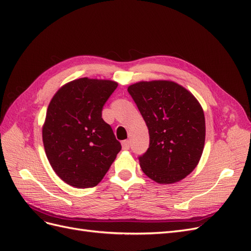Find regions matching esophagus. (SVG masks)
I'll use <instances>...</instances> for the list:
<instances>
[{
  "mask_svg": "<svg viewBox=\"0 0 251 251\" xmlns=\"http://www.w3.org/2000/svg\"><path fill=\"white\" fill-rule=\"evenodd\" d=\"M121 146H123L124 150H128V149H130V141L124 140L123 142H121Z\"/></svg>",
  "mask_w": 251,
  "mask_h": 251,
  "instance_id": "1",
  "label": "esophagus"
}]
</instances>
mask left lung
<instances>
[{"label":"left lung","mask_w":251,"mask_h":251,"mask_svg":"<svg viewBox=\"0 0 251 251\" xmlns=\"http://www.w3.org/2000/svg\"><path fill=\"white\" fill-rule=\"evenodd\" d=\"M127 92L149 128V149L138 157L142 172L162 184L185 178L198 164L205 142V118L198 100L169 80L140 81Z\"/></svg>","instance_id":"1"}]
</instances>
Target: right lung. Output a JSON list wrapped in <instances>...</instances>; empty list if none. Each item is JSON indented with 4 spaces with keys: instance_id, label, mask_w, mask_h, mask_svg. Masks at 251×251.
<instances>
[{
    "instance_id": "right-lung-1",
    "label": "right lung",
    "mask_w": 251,
    "mask_h": 251,
    "mask_svg": "<svg viewBox=\"0 0 251 251\" xmlns=\"http://www.w3.org/2000/svg\"><path fill=\"white\" fill-rule=\"evenodd\" d=\"M117 88L111 80L79 78L53 96L43 126V142L53 171L67 184L96 186L121 150L101 117L104 103Z\"/></svg>"
}]
</instances>
